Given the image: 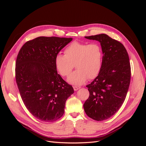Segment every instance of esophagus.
Masks as SVG:
<instances>
[{
    "mask_svg": "<svg viewBox=\"0 0 146 146\" xmlns=\"http://www.w3.org/2000/svg\"><path fill=\"white\" fill-rule=\"evenodd\" d=\"M73 88H74V91H77L78 90L80 89V88H81V86H74Z\"/></svg>",
    "mask_w": 146,
    "mask_h": 146,
    "instance_id": "esophagus-1",
    "label": "esophagus"
}]
</instances>
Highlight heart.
I'll list each match as a JSON object with an SVG mask.
<instances>
[{
	"instance_id": "b5f03b06",
	"label": "heart",
	"mask_w": 146,
	"mask_h": 146,
	"mask_svg": "<svg viewBox=\"0 0 146 146\" xmlns=\"http://www.w3.org/2000/svg\"><path fill=\"white\" fill-rule=\"evenodd\" d=\"M102 61V48L99 43L74 41L66 47L64 55H56L55 65L61 76L68 77L75 64L77 70L69 77L68 81L74 85H80L87 78L92 80L98 76Z\"/></svg>"
}]
</instances>
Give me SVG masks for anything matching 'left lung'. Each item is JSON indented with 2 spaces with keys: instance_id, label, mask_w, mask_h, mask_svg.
<instances>
[{
  "instance_id": "obj_1",
  "label": "left lung",
  "mask_w": 146,
  "mask_h": 146,
  "mask_svg": "<svg viewBox=\"0 0 146 146\" xmlns=\"http://www.w3.org/2000/svg\"><path fill=\"white\" fill-rule=\"evenodd\" d=\"M85 38L100 42L103 61L98 76L86 85L90 96L83 108L88 116L102 121L113 116L125 99L131 78L129 57L122 44L107 35Z\"/></svg>"
}]
</instances>
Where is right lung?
<instances>
[{
	"label": "right lung",
	"instance_id": "add662e5",
	"mask_svg": "<svg viewBox=\"0 0 146 146\" xmlns=\"http://www.w3.org/2000/svg\"><path fill=\"white\" fill-rule=\"evenodd\" d=\"M72 38L39 36L26 42L16 62V81L30 113L44 122H54L63 115L65 103L74 93L71 85L57 72L56 55Z\"/></svg>",
	"mask_w": 146,
	"mask_h": 146
}]
</instances>
